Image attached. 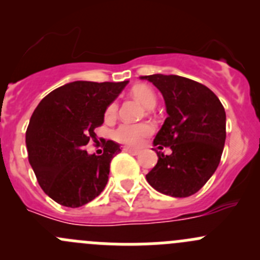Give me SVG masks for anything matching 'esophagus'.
<instances>
[{
    "label": "esophagus",
    "instance_id": "obj_1",
    "mask_svg": "<svg viewBox=\"0 0 260 260\" xmlns=\"http://www.w3.org/2000/svg\"><path fill=\"white\" fill-rule=\"evenodd\" d=\"M123 151L124 152H128V153L133 154V156H137L138 153H140V149H136V148H131V147H123Z\"/></svg>",
    "mask_w": 260,
    "mask_h": 260
}]
</instances>
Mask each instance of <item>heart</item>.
<instances>
[{"instance_id": "heart-1", "label": "heart", "mask_w": 260, "mask_h": 260, "mask_svg": "<svg viewBox=\"0 0 260 260\" xmlns=\"http://www.w3.org/2000/svg\"><path fill=\"white\" fill-rule=\"evenodd\" d=\"M131 93L146 108L151 109L156 104V95H154V93L151 89L147 88L145 85L135 86ZM117 111L118 104L115 102L109 104L106 109V113H104L106 119H113L115 114H117ZM152 133H153V125L148 122L136 123V124H132V123H122V124L118 125L113 131V138L117 142L122 143V145L137 147L145 141L146 137L151 136Z\"/></svg>"}]
</instances>
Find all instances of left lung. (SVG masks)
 <instances>
[{"mask_svg":"<svg viewBox=\"0 0 260 260\" xmlns=\"http://www.w3.org/2000/svg\"><path fill=\"white\" fill-rule=\"evenodd\" d=\"M151 81L165 99L167 118L153 145L157 165L146 175L149 185L172 198L198 192L216 171L226 138V114L219 98L203 84L179 75L141 77Z\"/></svg>","mask_w":260,"mask_h":260,"instance_id":"8db88e82","label":"left lung"}]
</instances>
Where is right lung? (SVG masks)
<instances>
[{"label": "right lung", "instance_id": "right-lung-1", "mask_svg": "<svg viewBox=\"0 0 260 260\" xmlns=\"http://www.w3.org/2000/svg\"><path fill=\"white\" fill-rule=\"evenodd\" d=\"M128 81H73L49 93L39 103L26 131L28 162L39 185L60 205L79 208L95 199L108 182L112 158L120 148L104 142L101 156L85 146L95 140L106 109Z\"/></svg>", "mask_w": 260, "mask_h": 260}]
</instances>
